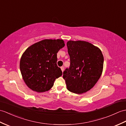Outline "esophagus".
Masks as SVG:
<instances>
[{
  "label": "esophagus",
  "mask_w": 126,
  "mask_h": 126,
  "mask_svg": "<svg viewBox=\"0 0 126 126\" xmlns=\"http://www.w3.org/2000/svg\"><path fill=\"white\" fill-rule=\"evenodd\" d=\"M61 70H62V72H63V71H64V67H63V66L61 67Z\"/></svg>",
  "instance_id": "34e87169"
}]
</instances>
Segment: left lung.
Masks as SVG:
<instances>
[{
    "instance_id": "obj_1",
    "label": "left lung",
    "mask_w": 126,
    "mask_h": 126,
    "mask_svg": "<svg viewBox=\"0 0 126 126\" xmlns=\"http://www.w3.org/2000/svg\"><path fill=\"white\" fill-rule=\"evenodd\" d=\"M70 58L69 68L63 72L69 91L81 94L95 85L103 72L104 56L100 49L83 41L66 43Z\"/></svg>"
}]
</instances>
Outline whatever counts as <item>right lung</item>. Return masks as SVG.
<instances>
[{"label": "right lung", "mask_w": 126, "mask_h": 126, "mask_svg": "<svg viewBox=\"0 0 126 126\" xmlns=\"http://www.w3.org/2000/svg\"><path fill=\"white\" fill-rule=\"evenodd\" d=\"M64 46L63 40L46 39L26 50L20 59V69L29 88L44 92L53 86L55 79L62 75L57 65V53Z\"/></svg>", "instance_id": "1"}]
</instances>
